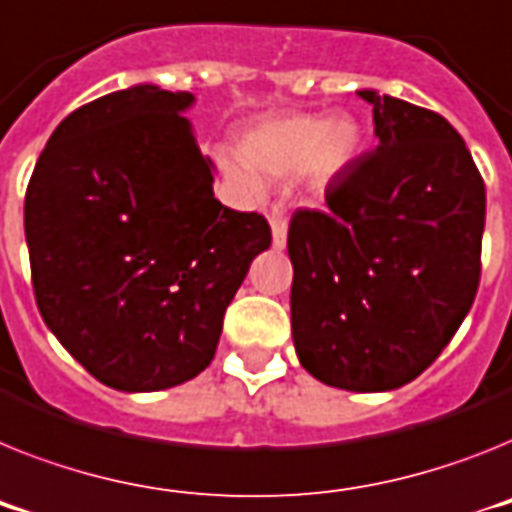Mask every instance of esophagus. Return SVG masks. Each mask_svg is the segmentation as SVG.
I'll list each match as a JSON object with an SVG mask.
<instances>
[{
    "instance_id": "34e87169",
    "label": "esophagus",
    "mask_w": 512,
    "mask_h": 512,
    "mask_svg": "<svg viewBox=\"0 0 512 512\" xmlns=\"http://www.w3.org/2000/svg\"><path fill=\"white\" fill-rule=\"evenodd\" d=\"M270 229H273V247L276 249L286 247V236H289V223H286V218L281 216L270 218Z\"/></svg>"
}]
</instances>
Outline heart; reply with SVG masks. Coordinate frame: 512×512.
Returning a JSON list of instances; mask_svg holds the SVG:
<instances>
[{
    "mask_svg": "<svg viewBox=\"0 0 512 512\" xmlns=\"http://www.w3.org/2000/svg\"><path fill=\"white\" fill-rule=\"evenodd\" d=\"M364 130L351 114H283L252 124L236 140V158L223 163L231 182L255 190L260 179H296L309 192L330 190L362 153Z\"/></svg>",
    "mask_w": 512,
    "mask_h": 512,
    "instance_id": "obj_1",
    "label": "heart"
}]
</instances>
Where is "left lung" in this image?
Returning <instances> with one entry per match:
<instances>
[{"label":"left lung","mask_w":512,"mask_h":512,"mask_svg":"<svg viewBox=\"0 0 512 512\" xmlns=\"http://www.w3.org/2000/svg\"><path fill=\"white\" fill-rule=\"evenodd\" d=\"M377 148L289 223L291 336L330 388L395 390L461 328L482 273V174L453 124L377 90Z\"/></svg>","instance_id":"obj_1"}]
</instances>
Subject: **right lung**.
<instances>
[{
  "instance_id": "1",
  "label": "right lung",
  "mask_w": 512,
  "mask_h": 512,
  "mask_svg": "<svg viewBox=\"0 0 512 512\" xmlns=\"http://www.w3.org/2000/svg\"><path fill=\"white\" fill-rule=\"evenodd\" d=\"M187 90L132 85L51 132L25 192L41 317L90 375L124 393L192 380L270 226L213 195Z\"/></svg>"
}]
</instances>
